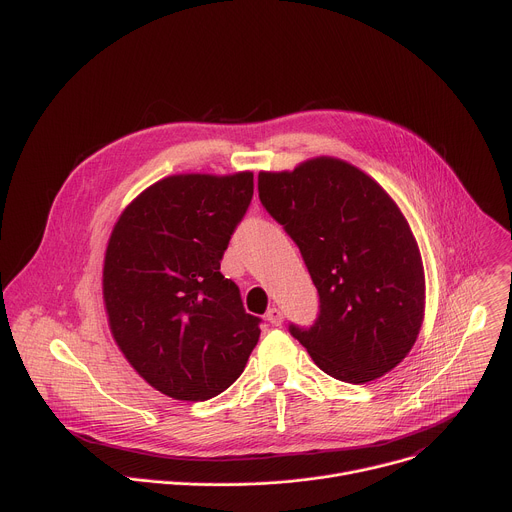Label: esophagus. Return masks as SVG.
Wrapping results in <instances>:
<instances>
[{
    "label": "esophagus",
    "instance_id": "obj_1",
    "mask_svg": "<svg viewBox=\"0 0 512 512\" xmlns=\"http://www.w3.org/2000/svg\"><path fill=\"white\" fill-rule=\"evenodd\" d=\"M265 318H267V322H269L271 326H281V322H283V314H281V310L275 308V306L267 310V316H265Z\"/></svg>",
    "mask_w": 512,
    "mask_h": 512
}]
</instances>
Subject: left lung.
<instances>
[{"label":"left lung","instance_id":"8db88e82","mask_svg":"<svg viewBox=\"0 0 512 512\" xmlns=\"http://www.w3.org/2000/svg\"><path fill=\"white\" fill-rule=\"evenodd\" d=\"M257 188L318 289L314 324L291 322L289 334L344 383H369L395 369L417 340L425 279L415 237L391 196L334 158L261 172Z\"/></svg>","mask_w":512,"mask_h":512}]
</instances>
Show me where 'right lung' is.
<instances>
[{
    "mask_svg": "<svg viewBox=\"0 0 512 512\" xmlns=\"http://www.w3.org/2000/svg\"><path fill=\"white\" fill-rule=\"evenodd\" d=\"M253 198V174L170 176L117 221L103 269L109 326L131 367L160 393L206 401L245 371L261 318L221 273Z\"/></svg>",
    "mask_w": 512,
    "mask_h": 512,
    "instance_id": "obj_1",
    "label": "right lung"
}]
</instances>
